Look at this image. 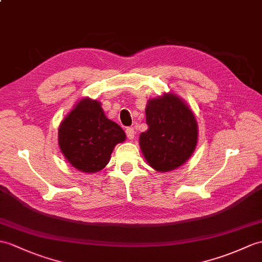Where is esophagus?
Here are the masks:
<instances>
[{
	"label": "esophagus",
	"mask_w": 262,
	"mask_h": 262,
	"mask_svg": "<svg viewBox=\"0 0 262 262\" xmlns=\"http://www.w3.org/2000/svg\"><path fill=\"white\" fill-rule=\"evenodd\" d=\"M125 132H126L127 137H128L129 139H133L134 136H135V129H134L133 127H127Z\"/></svg>",
	"instance_id": "1"
}]
</instances>
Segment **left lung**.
<instances>
[{
  "mask_svg": "<svg viewBox=\"0 0 262 262\" xmlns=\"http://www.w3.org/2000/svg\"><path fill=\"white\" fill-rule=\"evenodd\" d=\"M148 129L139 136V146L149 165L168 172L184 164L195 149L198 124L192 111L173 94L148 100Z\"/></svg>",
  "mask_w": 262,
  "mask_h": 262,
  "instance_id": "1",
  "label": "left lung"
}]
</instances>
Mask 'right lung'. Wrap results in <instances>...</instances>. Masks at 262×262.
<instances>
[{
  "label": "right lung",
  "instance_id": "1",
  "mask_svg": "<svg viewBox=\"0 0 262 262\" xmlns=\"http://www.w3.org/2000/svg\"><path fill=\"white\" fill-rule=\"evenodd\" d=\"M58 137L60 149L72 166L95 173L107 165L115 145L124 142L126 135L105 116L98 101L86 98L63 119Z\"/></svg>",
  "mask_w": 262,
  "mask_h": 262
}]
</instances>
